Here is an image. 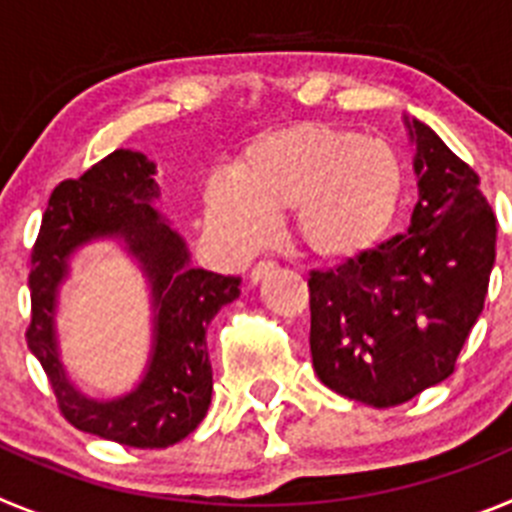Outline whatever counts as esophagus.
Instances as JSON below:
<instances>
[{"label": "esophagus", "mask_w": 512, "mask_h": 512, "mask_svg": "<svg viewBox=\"0 0 512 512\" xmlns=\"http://www.w3.org/2000/svg\"><path fill=\"white\" fill-rule=\"evenodd\" d=\"M274 269H277V264H274V261H259V264L251 269V282L259 284L261 279H264L266 274H271Z\"/></svg>", "instance_id": "34e87169"}]
</instances>
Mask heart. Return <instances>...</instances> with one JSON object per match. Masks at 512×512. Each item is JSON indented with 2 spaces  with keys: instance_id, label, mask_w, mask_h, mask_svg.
<instances>
[{
  "instance_id": "obj_1",
  "label": "heart",
  "mask_w": 512,
  "mask_h": 512,
  "mask_svg": "<svg viewBox=\"0 0 512 512\" xmlns=\"http://www.w3.org/2000/svg\"><path fill=\"white\" fill-rule=\"evenodd\" d=\"M402 200L405 169L390 143L318 120L259 133L202 192L207 223L235 253L264 246L271 220L289 212L297 246L330 266L377 251Z\"/></svg>"
}]
</instances>
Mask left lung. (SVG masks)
Returning a JSON list of instances; mask_svg holds the SVG:
<instances>
[{
	"mask_svg": "<svg viewBox=\"0 0 512 512\" xmlns=\"http://www.w3.org/2000/svg\"><path fill=\"white\" fill-rule=\"evenodd\" d=\"M405 128L418 176L408 233L307 279L315 374L372 408L451 377L495 266L497 223L479 176L425 122L405 117Z\"/></svg>",
	"mask_w": 512,
	"mask_h": 512,
	"instance_id": "obj_1",
	"label": "left lung"
}]
</instances>
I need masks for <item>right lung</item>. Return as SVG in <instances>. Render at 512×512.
<instances>
[{
	"label": "right lung",
	"mask_w": 512,
	"mask_h": 512,
	"mask_svg": "<svg viewBox=\"0 0 512 512\" xmlns=\"http://www.w3.org/2000/svg\"><path fill=\"white\" fill-rule=\"evenodd\" d=\"M156 164L138 151L110 153L79 179L53 189L30 269L33 320L27 348L45 369L63 418L84 433L133 449H166L200 425L210 408L207 325L241 295V277L192 266L184 238L153 207ZM126 246L152 289L154 341L144 377L112 401L84 396L68 379L57 346L55 312L70 259L89 242Z\"/></svg>",
	"instance_id": "1"
}]
</instances>
